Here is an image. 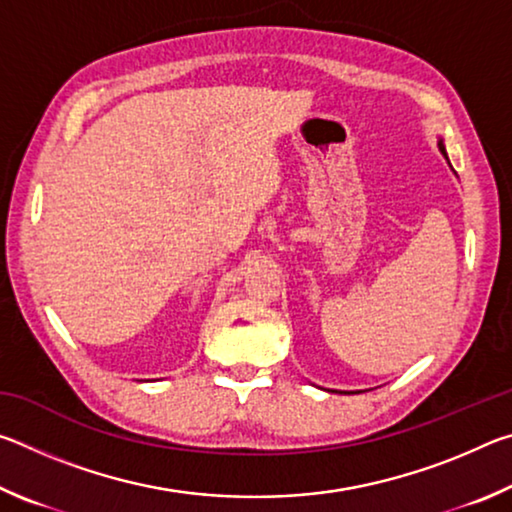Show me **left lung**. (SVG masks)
I'll list each match as a JSON object with an SVG mask.
<instances>
[{
    "instance_id": "1",
    "label": "left lung",
    "mask_w": 512,
    "mask_h": 512,
    "mask_svg": "<svg viewBox=\"0 0 512 512\" xmlns=\"http://www.w3.org/2000/svg\"><path fill=\"white\" fill-rule=\"evenodd\" d=\"M438 149H440V153L445 155V160L449 162V158H447V151H445V144H443V140H438ZM332 393H336V391H332Z\"/></svg>"
}]
</instances>
